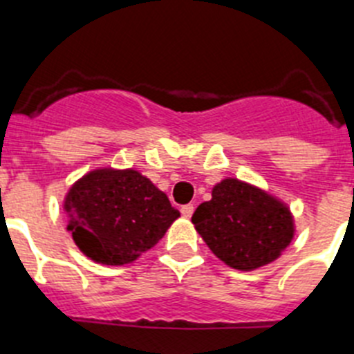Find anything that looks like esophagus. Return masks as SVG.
Segmentation results:
<instances>
[{
	"label": "esophagus",
	"instance_id": "34e87169",
	"mask_svg": "<svg viewBox=\"0 0 354 354\" xmlns=\"http://www.w3.org/2000/svg\"><path fill=\"white\" fill-rule=\"evenodd\" d=\"M181 214H183V217H192V214H194V205H183L181 207Z\"/></svg>",
	"mask_w": 354,
	"mask_h": 354
}]
</instances>
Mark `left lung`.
<instances>
[{
  "label": "left lung",
  "mask_w": 354,
  "mask_h": 354,
  "mask_svg": "<svg viewBox=\"0 0 354 354\" xmlns=\"http://www.w3.org/2000/svg\"><path fill=\"white\" fill-rule=\"evenodd\" d=\"M192 223L215 257L241 270L274 262L294 236L283 203L235 178L214 187L212 199L196 208Z\"/></svg>",
  "instance_id": "left-lung-1"
}]
</instances>
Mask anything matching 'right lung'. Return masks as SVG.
<instances>
[{
	"instance_id": "add662e5",
	"label": "right lung",
	"mask_w": 354,
	"mask_h": 354,
	"mask_svg": "<svg viewBox=\"0 0 354 354\" xmlns=\"http://www.w3.org/2000/svg\"><path fill=\"white\" fill-rule=\"evenodd\" d=\"M67 230L94 262L124 266L164 236L180 212L133 169H97L71 187Z\"/></svg>"
}]
</instances>
